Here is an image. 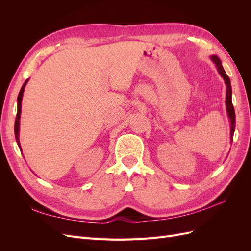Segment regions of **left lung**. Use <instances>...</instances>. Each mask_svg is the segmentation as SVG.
Masks as SVG:
<instances>
[{
	"label": "left lung",
	"mask_w": 251,
	"mask_h": 251,
	"mask_svg": "<svg viewBox=\"0 0 251 251\" xmlns=\"http://www.w3.org/2000/svg\"><path fill=\"white\" fill-rule=\"evenodd\" d=\"M210 59L216 65L219 74L221 75L222 78L224 79L225 85H226V100H225V105H226L227 115H228V118H229V121H230V140L232 142V137H233V133H234V128H235V114H234V109H233L232 100H231L232 90H231V85H230V79L228 77V75L226 74V72L224 70V68L222 66V63H221V60H220V58L217 55H211Z\"/></svg>",
	"instance_id": "obj_1"
}]
</instances>
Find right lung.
Returning <instances> with one entry per match:
<instances>
[{
    "mask_svg": "<svg viewBox=\"0 0 251 251\" xmlns=\"http://www.w3.org/2000/svg\"><path fill=\"white\" fill-rule=\"evenodd\" d=\"M29 79H27L24 85L22 86L21 90H20V93H19V96H18V113H17V117H16V123H14V135H16V139H17V143L18 146L22 151V148H21V143H20V118H21V112H22V100H23V93H24V90H25V87L27 85Z\"/></svg>",
    "mask_w": 251,
    "mask_h": 251,
    "instance_id": "1",
    "label": "right lung"
}]
</instances>
